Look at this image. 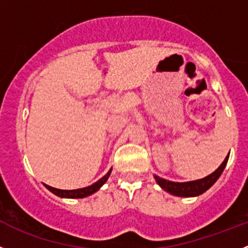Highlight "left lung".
I'll return each instance as SVG.
<instances>
[{
  "label": "left lung",
  "instance_id": "left-lung-1",
  "mask_svg": "<svg viewBox=\"0 0 248 248\" xmlns=\"http://www.w3.org/2000/svg\"><path fill=\"white\" fill-rule=\"evenodd\" d=\"M228 160L229 154L226 155V158L224 159L221 165L219 166L214 172H212L210 175H208V176L203 177V179L194 180V181L173 182L163 179V177L156 176V175H154V179H155L156 184H158L164 191L169 192V193L172 194V196H177V197H197L200 194L208 191V189L217 182V180H218L219 177H220L221 173H223L224 169H225L226 164H228Z\"/></svg>",
  "mask_w": 248,
  "mask_h": 248
}]
</instances>
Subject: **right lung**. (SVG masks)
Segmentation results:
<instances>
[{
  "mask_svg": "<svg viewBox=\"0 0 248 248\" xmlns=\"http://www.w3.org/2000/svg\"><path fill=\"white\" fill-rule=\"evenodd\" d=\"M111 171H112V169H110L105 176L101 177L99 181L94 182V184L90 185V186H88V187H83V188L59 189V188H55V187L47 186V185H45V184L44 185H45V187L48 189V191L52 192V193L56 194V196H59V197H61V198H84V197H88V196H90V194L95 193L96 191H99V189L101 188V186H103V185L108 181V176L111 175Z\"/></svg>",
  "mask_w": 248,
  "mask_h": 248,
  "instance_id": "obj_1",
  "label": "right lung"
}]
</instances>
